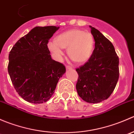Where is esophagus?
<instances>
[{
	"instance_id": "34e87169",
	"label": "esophagus",
	"mask_w": 134,
	"mask_h": 134,
	"mask_svg": "<svg viewBox=\"0 0 134 134\" xmlns=\"http://www.w3.org/2000/svg\"><path fill=\"white\" fill-rule=\"evenodd\" d=\"M66 69H67V70H72V67H70V66H66Z\"/></svg>"
}]
</instances>
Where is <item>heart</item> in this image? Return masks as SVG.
I'll use <instances>...</instances> for the list:
<instances>
[{
  "label": "heart",
  "mask_w": 134,
  "mask_h": 134,
  "mask_svg": "<svg viewBox=\"0 0 134 134\" xmlns=\"http://www.w3.org/2000/svg\"><path fill=\"white\" fill-rule=\"evenodd\" d=\"M47 47L58 60H60L63 55L62 48H67L69 57L76 63L82 64L91 58L94 39L90 32L72 29L59 34L55 41L48 42Z\"/></svg>",
  "instance_id": "heart-1"
}]
</instances>
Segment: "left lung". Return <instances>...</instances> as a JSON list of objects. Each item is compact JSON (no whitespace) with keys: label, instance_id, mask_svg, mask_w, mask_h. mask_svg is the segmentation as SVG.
I'll return each mask as SVG.
<instances>
[{"label":"left lung","instance_id":"1","mask_svg":"<svg viewBox=\"0 0 134 134\" xmlns=\"http://www.w3.org/2000/svg\"><path fill=\"white\" fill-rule=\"evenodd\" d=\"M94 39L91 58L77 68L76 91L89 103H98L108 98L117 85L119 76V60L113 44L99 30L90 26Z\"/></svg>","mask_w":134,"mask_h":134}]
</instances>
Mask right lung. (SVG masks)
I'll return each mask as SVG.
<instances>
[{
    "label": "right lung",
    "instance_id": "add662e5",
    "mask_svg": "<svg viewBox=\"0 0 134 134\" xmlns=\"http://www.w3.org/2000/svg\"><path fill=\"white\" fill-rule=\"evenodd\" d=\"M58 29L54 26L35 27L9 52L8 69L11 80L16 91L27 102L48 101L65 72V66L52 59L47 47L49 39Z\"/></svg>",
    "mask_w": 134,
    "mask_h": 134
}]
</instances>
